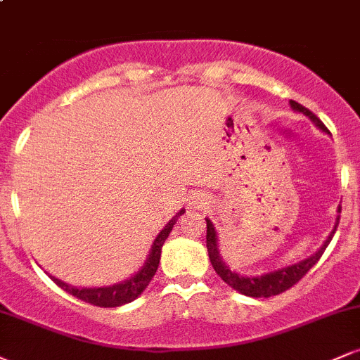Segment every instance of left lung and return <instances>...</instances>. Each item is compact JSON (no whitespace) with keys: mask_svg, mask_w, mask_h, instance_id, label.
Segmentation results:
<instances>
[{"mask_svg":"<svg viewBox=\"0 0 360 360\" xmlns=\"http://www.w3.org/2000/svg\"><path fill=\"white\" fill-rule=\"evenodd\" d=\"M289 103H291L292 110L301 111L303 115H307V117L311 120V122L315 123L320 130L330 134L328 128L321 123V120L318 118L313 111H309L308 108H304L303 105H300V103H296L292 100ZM340 212H342V206H338V213ZM338 221H340V214L337 217L335 229H333L332 233L328 235V238H326L323 245L320 247V250L315 252L311 257L301 260V262L295 264V266H288V267H283V269L269 272V274L257 276V278L240 276V274H237V272H232L229 267H226V264L221 260L220 250H218L217 232H214L213 223L210 220H206V249H208V255H210V260H212L213 269L217 271V274L220 276V278L225 281L230 288H233L235 291L242 292V295L250 296V298H269V296H276V295H281V292L288 291L289 288H292L296 283H298V281H301V278H304V276H307V272L311 269L318 260H320L321 255H323L325 249L328 247L330 240H332L333 233H335Z\"/></svg>","mask_w":360,"mask_h":360,"instance_id":"1","label":"left lung"}]
</instances>
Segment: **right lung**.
Listing matches in <instances>:
<instances>
[{
  "label": "right lung",
  "mask_w": 360,
  "mask_h": 360,
  "mask_svg": "<svg viewBox=\"0 0 360 360\" xmlns=\"http://www.w3.org/2000/svg\"><path fill=\"white\" fill-rule=\"evenodd\" d=\"M183 213H184V210H181V212L177 213L166 226H164L162 232L157 235L146 266H143L142 269H140L137 274L134 276V278L123 281V283L115 284V286H110V288H74V286H71V284H65L59 279L52 278V276H51V279L60 289H64L65 292L72 295L74 298L84 301V303L93 304V307L115 308V307H122V304L130 303V301L139 298V296L146 291L148 283H150L152 278L155 276L157 267H159L160 250H162L164 242H166L169 233H171L172 226H174L177 218H179Z\"/></svg>",
  "instance_id": "1"
}]
</instances>
